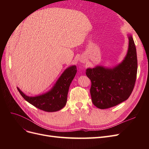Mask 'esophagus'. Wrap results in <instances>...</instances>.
I'll return each mask as SVG.
<instances>
[{"label":"esophagus","mask_w":149,"mask_h":149,"mask_svg":"<svg viewBox=\"0 0 149 149\" xmlns=\"http://www.w3.org/2000/svg\"><path fill=\"white\" fill-rule=\"evenodd\" d=\"M80 61L81 62V63H84V60H83V59H81V60H80Z\"/></svg>","instance_id":"obj_1"}]
</instances>
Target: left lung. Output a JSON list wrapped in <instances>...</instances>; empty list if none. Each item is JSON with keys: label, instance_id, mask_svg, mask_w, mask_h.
I'll use <instances>...</instances> for the list:
<instances>
[{"label": "left lung", "instance_id": "1", "mask_svg": "<svg viewBox=\"0 0 149 149\" xmlns=\"http://www.w3.org/2000/svg\"><path fill=\"white\" fill-rule=\"evenodd\" d=\"M129 47L121 63L113 68L96 66L88 68L86 74L91 79L92 102L99 109H104L127 100L136 83L137 71L136 48L131 35L127 34Z\"/></svg>", "mask_w": 149, "mask_h": 149}]
</instances>
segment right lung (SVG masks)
Here are the masks:
<instances>
[{"label":"right lung","instance_id":"right-lung-1","mask_svg":"<svg viewBox=\"0 0 149 149\" xmlns=\"http://www.w3.org/2000/svg\"><path fill=\"white\" fill-rule=\"evenodd\" d=\"M76 72L77 70L75 65L68 67L63 71L50 90L38 96H26L18 87L17 89L22 96L31 105L46 112H56L65 106L70 86Z\"/></svg>","mask_w":149,"mask_h":149}]
</instances>
